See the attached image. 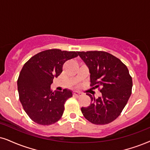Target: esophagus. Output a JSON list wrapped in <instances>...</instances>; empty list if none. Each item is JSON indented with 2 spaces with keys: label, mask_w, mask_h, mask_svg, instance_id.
<instances>
[{
  "label": "esophagus",
  "mask_w": 150,
  "mask_h": 150,
  "mask_svg": "<svg viewBox=\"0 0 150 150\" xmlns=\"http://www.w3.org/2000/svg\"><path fill=\"white\" fill-rule=\"evenodd\" d=\"M73 95L75 96H76V97H80L81 95H82V93H80V92L77 91H74Z\"/></svg>",
  "instance_id": "1"
}]
</instances>
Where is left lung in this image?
I'll return each instance as SVG.
<instances>
[{"mask_svg":"<svg viewBox=\"0 0 150 150\" xmlns=\"http://www.w3.org/2000/svg\"><path fill=\"white\" fill-rule=\"evenodd\" d=\"M89 69L91 86L99 88L102 96L81 107L85 118L93 124L105 125L120 115L132 94V78L127 66L109 52L104 51L77 52Z\"/></svg>","mask_w":150,"mask_h":150,"instance_id":"obj_1","label":"left lung"}]
</instances>
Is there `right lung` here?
<instances>
[{
  "label": "right lung",
  "mask_w": 150,
  "mask_h": 150,
  "mask_svg": "<svg viewBox=\"0 0 150 150\" xmlns=\"http://www.w3.org/2000/svg\"><path fill=\"white\" fill-rule=\"evenodd\" d=\"M77 56L75 51L50 49L37 53L23 66L17 80L19 100L34 122L50 125L61 118L64 104L73 93L68 89L52 92L50 86L62 73L64 64Z\"/></svg>",
  "instance_id": "right-lung-1"
}]
</instances>
